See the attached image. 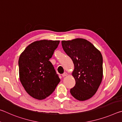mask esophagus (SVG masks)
Returning <instances> with one entry per match:
<instances>
[{
    "mask_svg": "<svg viewBox=\"0 0 122 122\" xmlns=\"http://www.w3.org/2000/svg\"><path fill=\"white\" fill-rule=\"evenodd\" d=\"M67 75V73H64L63 74H62V77H65V76H66Z\"/></svg>",
    "mask_w": 122,
    "mask_h": 122,
    "instance_id": "1",
    "label": "esophagus"
}]
</instances>
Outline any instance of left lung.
Here are the masks:
<instances>
[{"mask_svg": "<svg viewBox=\"0 0 122 122\" xmlns=\"http://www.w3.org/2000/svg\"><path fill=\"white\" fill-rule=\"evenodd\" d=\"M65 53L73 61L72 73L75 85L70 92L78 101H85L94 95L102 82L103 57L100 51L89 41L78 38L62 41Z\"/></svg>", "mask_w": 122, "mask_h": 122, "instance_id": "1", "label": "left lung"}]
</instances>
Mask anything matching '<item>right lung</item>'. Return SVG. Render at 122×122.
Segmentation results:
<instances>
[{
    "instance_id": "add662e5",
    "label": "right lung",
    "mask_w": 122,
    "mask_h": 122,
    "mask_svg": "<svg viewBox=\"0 0 122 122\" xmlns=\"http://www.w3.org/2000/svg\"><path fill=\"white\" fill-rule=\"evenodd\" d=\"M59 42L47 40L35 41L20 55V81L26 92L37 100H44L51 95L60 81L49 61Z\"/></svg>"
}]
</instances>
